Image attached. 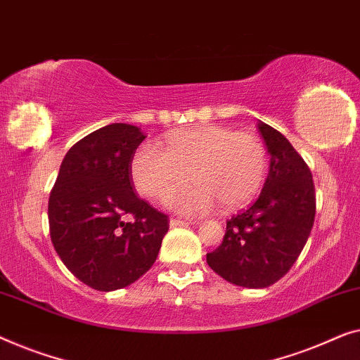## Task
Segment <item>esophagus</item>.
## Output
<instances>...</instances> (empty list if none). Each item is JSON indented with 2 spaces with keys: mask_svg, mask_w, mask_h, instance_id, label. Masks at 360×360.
<instances>
[{
  "mask_svg": "<svg viewBox=\"0 0 360 360\" xmlns=\"http://www.w3.org/2000/svg\"><path fill=\"white\" fill-rule=\"evenodd\" d=\"M169 225L171 226H186V225H191V221H184V220H179V219H171Z\"/></svg>",
  "mask_w": 360,
  "mask_h": 360,
  "instance_id": "obj_1",
  "label": "esophagus"
}]
</instances>
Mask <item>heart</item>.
Returning <instances> with one entry per match:
<instances>
[{"label": "heart", "instance_id": "heart-1", "mask_svg": "<svg viewBox=\"0 0 360 360\" xmlns=\"http://www.w3.org/2000/svg\"><path fill=\"white\" fill-rule=\"evenodd\" d=\"M267 169L266 146L256 135L224 125H202L166 139V151L140 145L131 156L130 173L136 189L150 199H171L181 214L200 215L214 209L245 205L259 191Z\"/></svg>", "mask_w": 360, "mask_h": 360}]
</instances>
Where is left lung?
<instances>
[{"instance_id":"left-lung-1","label":"left lung","mask_w":360,"mask_h":360,"mask_svg":"<svg viewBox=\"0 0 360 360\" xmlns=\"http://www.w3.org/2000/svg\"><path fill=\"white\" fill-rule=\"evenodd\" d=\"M271 155L261 194L226 221L221 245L207 252V264L235 285L264 288L290 271L310 236L316 212L311 171L290 141L257 124Z\"/></svg>"}]
</instances>
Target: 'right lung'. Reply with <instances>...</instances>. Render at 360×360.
Instances as JSON below:
<instances>
[{
    "mask_svg": "<svg viewBox=\"0 0 360 360\" xmlns=\"http://www.w3.org/2000/svg\"><path fill=\"white\" fill-rule=\"evenodd\" d=\"M143 140V131L129 124L86 135L65 155L50 192L55 251L77 279L96 290H117L140 279L169 229L168 215L134 191L130 163Z\"/></svg>",
    "mask_w": 360,
    "mask_h": 360,
    "instance_id": "right-lung-1",
    "label": "right lung"
}]
</instances>
